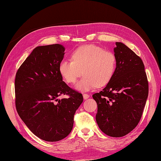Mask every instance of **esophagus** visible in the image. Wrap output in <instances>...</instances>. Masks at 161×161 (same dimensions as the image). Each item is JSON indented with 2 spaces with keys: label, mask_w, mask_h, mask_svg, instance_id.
Returning <instances> with one entry per match:
<instances>
[{
  "label": "esophagus",
  "mask_w": 161,
  "mask_h": 161,
  "mask_svg": "<svg viewBox=\"0 0 161 161\" xmlns=\"http://www.w3.org/2000/svg\"><path fill=\"white\" fill-rule=\"evenodd\" d=\"M90 97V95H88V94H83V97H84V100H87V99Z\"/></svg>",
  "instance_id": "34e87169"
}]
</instances>
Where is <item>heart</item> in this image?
<instances>
[{"label":"heart","mask_w":161,"mask_h":161,"mask_svg":"<svg viewBox=\"0 0 161 161\" xmlns=\"http://www.w3.org/2000/svg\"><path fill=\"white\" fill-rule=\"evenodd\" d=\"M72 60L61 61L59 70L67 83L74 84L82 73L84 76L75 88L88 91L97 86H105L114 77L116 68L115 54L95 45H85L72 53Z\"/></svg>","instance_id":"b5f03b06"}]
</instances>
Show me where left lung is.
Returning <instances> with one entry per match:
<instances>
[{
	"label": "left lung",
	"mask_w": 161,
	"mask_h": 161,
	"mask_svg": "<svg viewBox=\"0 0 161 161\" xmlns=\"http://www.w3.org/2000/svg\"><path fill=\"white\" fill-rule=\"evenodd\" d=\"M114 77L100 93L96 122L107 136L122 137L138 125L148 97V81L142 59L121 42H116Z\"/></svg>",
	"instance_id": "8db88e82"
}]
</instances>
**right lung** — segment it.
Listing matches in <instances>:
<instances>
[{"instance_id": "right-lung-1", "label": "right lung", "mask_w": 161, "mask_h": 161, "mask_svg": "<svg viewBox=\"0 0 161 161\" xmlns=\"http://www.w3.org/2000/svg\"><path fill=\"white\" fill-rule=\"evenodd\" d=\"M64 52L61 44L36 47L16 75L18 114L34 134L47 142L61 141L69 134L74 115L83 102L82 95L68 86L59 73ZM61 94L69 97L58 99Z\"/></svg>"}]
</instances>
